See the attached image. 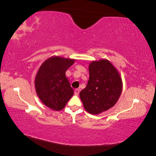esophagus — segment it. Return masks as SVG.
Masks as SVG:
<instances>
[{
    "instance_id": "esophagus-1",
    "label": "esophagus",
    "mask_w": 156,
    "mask_h": 156,
    "mask_svg": "<svg viewBox=\"0 0 156 156\" xmlns=\"http://www.w3.org/2000/svg\"><path fill=\"white\" fill-rule=\"evenodd\" d=\"M79 92H80V90L78 89V88H76L75 90V94L76 96H78L79 94Z\"/></svg>"
}]
</instances>
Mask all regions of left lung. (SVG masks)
Segmentation results:
<instances>
[{"instance_id": "8db88e82", "label": "left lung", "mask_w": 156, "mask_h": 156, "mask_svg": "<svg viewBox=\"0 0 156 156\" xmlns=\"http://www.w3.org/2000/svg\"><path fill=\"white\" fill-rule=\"evenodd\" d=\"M88 70V84L79 96L84 109L96 115L116 104L121 95L123 83L119 71L105 58L92 61Z\"/></svg>"}]
</instances>
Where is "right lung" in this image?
Returning <instances> with one entry per match:
<instances>
[{
  "label": "right lung",
  "mask_w": 156,
  "mask_h": 156,
  "mask_svg": "<svg viewBox=\"0 0 156 156\" xmlns=\"http://www.w3.org/2000/svg\"><path fill=\"white\" fill-rule=\"evenodd\" d=\"M75 61L53 56L45 60L37 70L34 81L36 94L42 103L52 110L63 109L73 96L66 72Z\"/></svg>",
  "instance_id": "right-lung-1"
}]
</instances>
